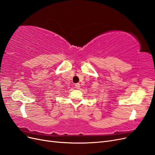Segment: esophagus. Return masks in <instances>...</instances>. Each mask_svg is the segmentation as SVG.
Returning a JSON list of instances; mask_svg holds the SVG:
<instances>
[{
    "label": "esophagus",
    "instance_id": "esophagus-1",
    "mask_svg": "<svg viewBox=\"0 0 155 155\" xmlns=\"http://www.w3.org/2000/svg\"><path fill=\"white\" fill-rule=\"evenodd\" d=\"M80 87H81V84L79 83H77V84H75V87H77V89H79V88H80Z\"/></svg>",
    "mask_w": 155,
    "mask_h": 155
}]
</instances>
